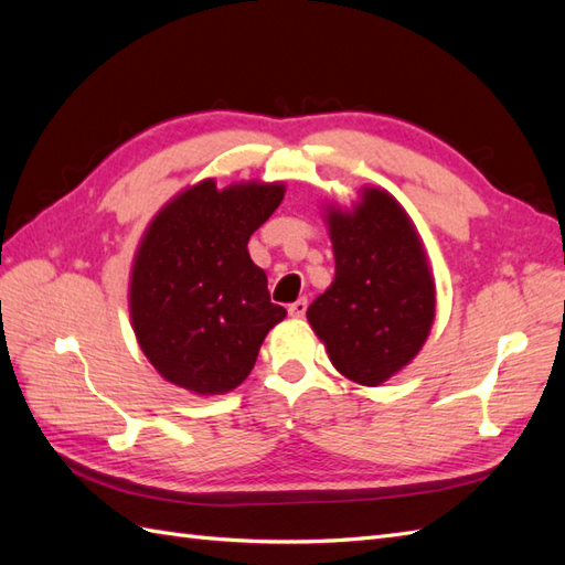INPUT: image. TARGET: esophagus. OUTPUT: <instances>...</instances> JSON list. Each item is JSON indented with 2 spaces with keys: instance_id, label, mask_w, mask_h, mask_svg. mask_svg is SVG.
<instances>
[{
  "instance_id": "1",
  "label": "esophagus",
  "mask_w": 565,
  "mask_h": 565,
  "mask_svg": "<svg viewBox=\"0 0 565 565\" xmlns=\"http://www.w3.org/2000/svg\"><path fill=\"white\" fill-rule=\"evenodd\" d=\"M306 312H308V300L306 298H298L296 302H291V306H288V315L296 317V320H300V317H306Z\"/></svg>"
}]
</instances>
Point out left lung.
<instances>
[{
    "label": "left lung",
    "mask_w": 565,
    "mask_h": 565,
    "mask_svg": "<svg viewBox=\"0 0 565 565\" xmlns=\"http://www.w3.org/2000/svg\"><path fill=\"white\" fill-rule=\"evenodd\" d=\"M324 222L337 271L308 308V322L343 377L380 386L420 353L437 315L425 245L380 185L360 188L351 210L327 205Z\"/></svg>",
    "instance_id": "left-lung-1"
}]
</instances>
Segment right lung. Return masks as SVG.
<instances>
[{
  "instance_id": "1",
  "label": "right lung",
  "mask_w": 565,
  "mask_h": 565,
  "mask_svg": "<svg viewBox=\"0 0 565 565\" xmlns=\"http://www.w3.org/2000/svg\"><path fill=\"white\" fill-rule=\"evenodd\" d=\"M281 181L214 179L188 185L145 228L131 267L128 310L159 377L198 396H220L248 377L259 345L286 310L248 241L281 205Z\"/></svg>"
}]
</instances>
